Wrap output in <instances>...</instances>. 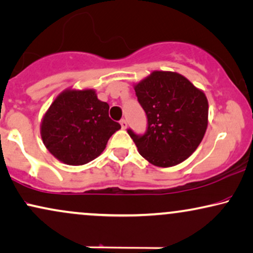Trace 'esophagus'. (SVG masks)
Here are the masks:
<instances>
[{"instance_id":"1","label":"esophagus","mask_w":253,"mask_h":253,"mask_svg":"<svg viewBox=\"0 0 253 253\" xmlns=\"http://www.w3.org/2000/svg\"><path fill=\"white\" fill-rule=\"evenodd\" d=\"M120 125H121V128L123 129H126L127 128V121L125 120V119H123L120 121Z\"/></svg>"}]
</instances>
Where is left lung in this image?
I'll use <instances>...</instances> for the list:
<instances>
[{
    "label": "left lung",
    "mask_w": 253,
    "mask_h": 253,
    "mask_svg": "<svg viewBox=\"0 0 253 253\" xmlns=\"http://www.w3.org/2000/svg\"><path fill=\"white\" fill-rule=\"evenodd\" d=\"M134 89L148 119L145 135L128 129L140 154L156 167L183 162L206 134L209 112L206 93L171 71H153L134 84Z\"/></svg>",
    "instance_id": "obj_1"
}]
</instances>
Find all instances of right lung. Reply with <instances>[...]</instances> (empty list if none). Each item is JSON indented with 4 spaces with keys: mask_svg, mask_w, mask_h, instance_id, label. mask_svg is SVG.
Returning <instances> with one entry per match:
<instances>
[{
    "mask_svg": "<svg viewBox=\"0 0 253 253\" xmlns=\"http://www.w3.org/2000/svg\"><path fill=\"white\" fill-rule=\"evenodd\" d=\"M94 88L69 87L57 95L41 121L44 146L58 161L83 166L98 158L121 126L108 117Z\"/></svg>",
    "mask_w": 253,
    "mask_h": 253,
    "instance_id": "1",
    "label": "right lung"
}]
</instances>
